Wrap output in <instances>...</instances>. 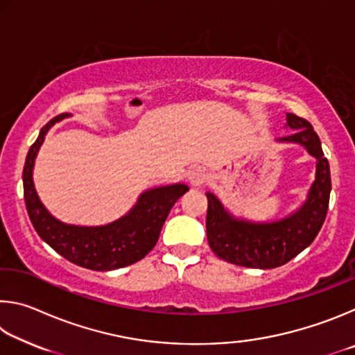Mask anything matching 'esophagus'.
Wrapping results in <instances>:
<instances>
[{
  "label": "esophagus",
  "mask_w": 355,
  "mask_h": 355,
  "mask_svg": "<svg viewBox=\"0 0 355 355\" xmlns=\"http://www.w3.org/2000/svg\"><path fill=\"white\" fill-rule=\"evenodd\" d=\"M205 178H207V173L202 167H194V169L189 171L188 173V180L192 186H200L203 182H205Z\"/></svg>",
  "instance_id": "34e87169"
}]
</instances>
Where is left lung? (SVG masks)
Listing matches in <instances>:
<instances>
[{
  "mask_svg": "<svg viewBox=\"0 0 355 355\" xmlns=\"http://www.w3.org/2000/svg\"><path fill=\"white\" fill-rule=\"evenodd\" d=\"M286 127L293 135L279 142L299 144L316 158L315 182L297 211L272 222H252L230 214L211 192H207V238L216 255L245 268L272 269L282 266L313 243L326 220L330 189L329 161L324 158L321 141L309 120L286 114Z\"/></svg>",
  "mask_w": 355,
  "mask_h": 355,
  "instance_id": "1",
  "label": "left lung"
}]
</instances>
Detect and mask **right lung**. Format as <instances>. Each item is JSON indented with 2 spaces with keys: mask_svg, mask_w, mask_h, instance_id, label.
I'll use <instances>...</instances> for the list:
<instances>
[{
  "mask_svg": "<svg viewBox=\"0 0 355 355\" xmlns=\"http://www.w3.org/2000/svg\"><path fill=\"white\" fill-rule=\"evenodd\" d=\"M65 117L70 114H59L40 130L23 167L25 203L35 232L59 255L92 271H112L142 260L155 248L172 207L189 188L177 183L142 192L127 214L106 225L83 227L61 222L40 202L34 188L33 169L48 130Z\"/></svg>",
  "mask_w": 355,
  "mask_h": 355,
  "instance_id": "add662e5",
  "label": "right lung"
}]
</instances>
